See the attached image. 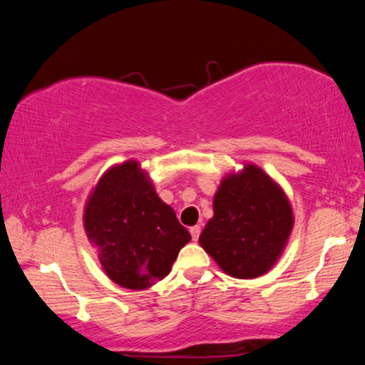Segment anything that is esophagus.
<instances>
[{
  "label": "esophagus",
  "mask_w": 365,
  "mask_h": 365,
  "mask_svg": "<svg viewBox=\"0 0 365 365\" xmlns=\"http://www.w3.org/2000/svg\"><path fill=\"white\" fill-rule=\"evenodd\" d=\"M190 233H191V238H193V242H197V238H200V235H201V227L200 225L191 227Z\"/></svg>",
  "instance_id": "obj_1"
}]
</instances>
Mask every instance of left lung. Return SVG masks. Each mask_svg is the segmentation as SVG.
<instances>
[{"label":"left lung","instance_id":"1","mask_svg":"<svg viewBox=\"0 0 365 365\" xmlns=\"http://www.w3.org/2000/svg\"><path fill=\"white\" fill-rule=\"evenodd\" d=\"M293 228L287 196L272 178L246 165L227 177L214 196V217L200 243L219 267L235 279H256L279 259Z\"/></svg>","mask_w":365,"mask_h":365}]
</instances>
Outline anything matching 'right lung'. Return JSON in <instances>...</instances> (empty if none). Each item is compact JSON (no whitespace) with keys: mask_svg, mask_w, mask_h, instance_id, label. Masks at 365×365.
<instances>
[{"mask_svg":"<svg viewBox=\"0 0 365 365\" xmlns=\"http://www.w3.org/2000/svg\"><path fill=\"white\" fill-rule=\"evenodd\" d=\"M83 220L104 272L128 289H145L163 280L191 240L135 160L101 177Z\"/></svg>","mask_w":365,"mask_h":365,"instance_id":"right-lung-1","label":"right lung"}]
</instances>
